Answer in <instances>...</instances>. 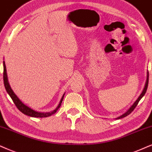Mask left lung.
<instances>
[{"instance_id":"1","label":"left lung","mask_w":152,"mask_h":152,"mask_svg":"<svg viewBox=\"0 0 152 152\" xmlns=\"http://www.w3.org/2000/svg\"><path fill=\"white\" fill-rule=\"evenodd\" d=\"M148 83H149V72H147V80H146L145 87H144V88H143V90H142V93L140 94V96H139V97H138V98H137V99H136V101L135 102H134V103L132 104L131 105V106H130V108L128 109V110L126 111V112L124 113V114H123L122 115H121V116H119L118 117H117V118H116V119H120V118H124V117L127 116L128 115H129V114H130V113H131L132 111L134 110V109H135V107H136V106H137V104H138V102H140V99L142 98L143 96L145 95L146 91H147V87H148Z\"/></svg>"}]
</instances>
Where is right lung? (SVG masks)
<instances>
[{
    "label": "right lung",
    "mask_w": 152,
    "mask_h": 152,
    "mask_svg": "<svg viewBox=\"0 0 152 152\" xmlns=\"http://www.w3.org/2000/svg\"><path fill=\"white\" fill-rule=\"evenodd\" d=\"M3 81H4V86L6 90L7 93H8L10 97H11L12 99L13 102L15 103V104L16 105L17 109L20 110L21 112H22L23 114L25 115H27V116H31V117H37V118H43V117H48L50 116L51 115L55 114L57 112V111L58 110V109L60 107L61 104L62 102L63 98H64V94L62 95V98H61L60 101H59V104L57 105V107L54 109L53 111H50V112H40V111H36L31 108H30L29 107L26 106V104H24L20 99L18 98V97L15 95V93L13 92V90L11 88L10 86L9 82H8V78H7V70H6V66H5V63L3 61Z\"/></svg>",
    "instance_id": "1"
}]
</instances>
